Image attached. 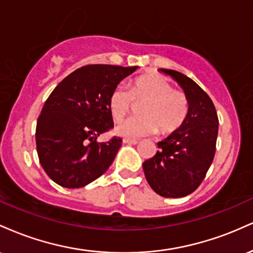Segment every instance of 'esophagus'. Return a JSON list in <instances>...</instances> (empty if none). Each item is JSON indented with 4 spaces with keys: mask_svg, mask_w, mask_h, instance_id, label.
Instances as JSON below:
<instances>
[{
    "mask_svg": "<svg viewBox=\"0 0 253 253\" xmlns=\"http://www.w3.org/2000/svg\"><path fill=\"white\" fill-rule=\"evenodd\" d=\"M124 143H125V144H133V145H135V144H138V143H139V140H138V139L124 138Z\"/></svg>",
    "mask_w": 253,
    "mask_h": 253,
    "instance_id": "34e87169",
    "label": "esophagus"
}]
</instances>
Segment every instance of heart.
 Segmentation results:
<instances>
[{
    "instance_id": "b5f03b06",
    "label": "heart",
    "mask_w": 253,
    "mask_h": 253,
    "mask_svg": "<svg viewBox=\"0 0 253 253\" xmlns=\"http://www.w3.org/2000/svg\"><path fill=\"white\" fill-rule=\"evenodd\" d=\"M139 107L141 117L125 120L117 127L120 135L139 138L158 130L168 135L181 128L189 115V100L181 90L173 89L167 78L156 74L141 75L134 78L129 89L118 86L108 100L109 112L114 121H121Z\"/></svg>"
}]
</instances>
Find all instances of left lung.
Segmentation results:
<instances>
[{
    "instance_id": "1",
    "label": "left lung",
    "mask_w": 253,
    "mask_h": 253,
    "mask_svg": "<svg viewBox=\"0 0 253 253\" xmlns=\"http://www.w3.org/2000/svg\"><path fill=\"white\" fill-rule=\"evenodd\" d=\"M184 90L189 115L181 128L159 141L158 151L144 162L147 182L163 197L187 196L200 187L216 150L219 119L213 101L199 84L175 70L161 69Z\"/></svg>"
}]
</instances>
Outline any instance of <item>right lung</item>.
<instances>
[{
    "mask_svg": "<svg viewBox=\"0 0 253 253\" xmlns=\"http://www.w3.org/2000/svg\"><path fill=\"white\" fill-rule=\"evenodd\" d=\"M135 69L85 65L51 92L38 118L36 140L40 164L52 181L64 188H82L108 170L123 139L98 143L97 136L113 128L110 94Z\"/></svg>",
    "mask_w": 253,
    "mask_h": 253,
    "instance_id": "add662e5",
    "label": "right lung"
}]
</instances>
